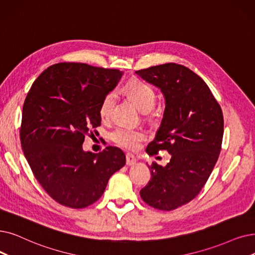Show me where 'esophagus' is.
<instances>
[{"label":"esophagus","mask_w":255,"mask_h":255,"mask_svg":"<svg viewBox=\"0 0 255 255\" xmlns=\"http://www.w3.org/2000/svg\"><path fill=\"white\" fill-rule=\"evenodd\" d=\"M126 163H127V165H134L136 163V158L134 157V155L127 153L126 154Z\"/></svg>","instance_id":"obj_1"}]
</instances>
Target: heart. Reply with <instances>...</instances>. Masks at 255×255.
Listing matches in <instances>:
<instances>
[{
	"label": "heart",
	"instance_id": "obj_1",
	"mask_svg": "<svg viewBox=\"0 0 255 255\" xmlns=\"http://www.w3.org/2000/svg\"><path fill=\"white\" fill-rule=\"evenodd\" d=\"M126 92L133 99L134 102L142 112H150L154 107L156 101V95L153 88L142 81L134 80L126 85ZM116 102V93L110 92L103 98L99 108V114L102 120H107L112 114L113 107ZM113 139L120 145L129 150L136 149L140 141L146 138L145 132L140 129H134L131 127H118L113 132Z\"/></svg>",
	"mask_w": 255,
	"mask_h": 255
}]
</instances>
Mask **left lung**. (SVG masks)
I'll list each match as a JSON object with an SVG mask.
<instances>
[{
  "instance_id": "8db88e82",
  "label": "left lung",
  "mask_w": 255,
  "mask_h": 255,
  "mask_svg": "<svg viewBox=\"0 0 255 255\" xmlns=\"http://www.w3.org/2000/svg\"><path fill=\"white\" fill-rule=\"evenodd\" d=\"M136 74L159 88L165 102L146 152L171 154L164 167L152 163V178L139 194L154 208L173 210L193 200L213 172L224 132L222 109L202 78L181 64L151 66Z\"/></svg>"
}]
</instances>
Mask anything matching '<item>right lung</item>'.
Returning <instances> with one entry per match:
<instances>
[{
	"label": "right lung",
	"instance_id": "add662e5",
	"mask_svg": "<svg viewBox=\"0 0 255 255\" xmlns=\"http://www.w3.org/2000/svg\"><path fill=\"white\" fill-rule=\"evenodd\" d=\"M123 72L86 63L51 65L32 84L23 106L20 143L40 185L56 202L83 208L100 198L124 152L107 147L94 154L82 143L101 125L99 108Z\"/></svg>",
	"mask_w": 255,
	"mask_h": 255
}]
</instances>
